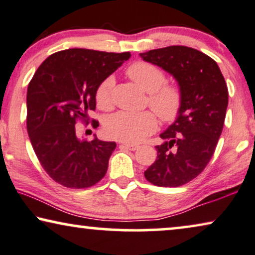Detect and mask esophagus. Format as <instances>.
Returning a JSON list of instances; mask_svg holds the SVG:
<instances>
[{
	"mask_svg": "<svg viewBox=\"0 0 255 255\" xmlns=\"http://www.w3.org/2000/svg\"><path fill=\"white\" fill-rule=\"evenodd\" d=\"M121 146H122V147L127 148V149H130V151H135V149H138V146H137V145H130V144H122Z\"/></svg>",
	"mask_w": 255,
	"mask_h": 255,
	"instance_id": "obj_1",
	"label": "esophagus"
}]
</instances>
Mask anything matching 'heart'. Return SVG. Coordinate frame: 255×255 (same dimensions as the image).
<instances>
[{
    "label": "heart",
    "mask_w": 255,
    "mask_h": 255,
    "mask_svg": "<svg viewBox=\"0 0 255 255\" xmlns=\"http://www.w3.org/2000/svg\"><path fill=\"white\" fill-rule=\"evenodd\" d=\"M127 74L148 93L147 104L162 123L170 124L179 118L184 102L182 87L175 82H166V73L161 68L148 61H135L128 66ZM114 86L115 79L111 75L97 85L94 96L99 109L108 111L113 108ZM154 113L149 110L141 113L118 111L104 122V131L111 139L137 144L158 128Z\"/></svg>",
    "instance_id": "obj_1"
}]
</instances>
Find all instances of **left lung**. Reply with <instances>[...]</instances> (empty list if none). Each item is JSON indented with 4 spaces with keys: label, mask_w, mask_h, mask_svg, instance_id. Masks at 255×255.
<instances>
[{
    "label": "left lung",
    "mask_w": 255,
    "mask_h": 255,
    "mask_svg": "<svg viewBox=\"0 0 255 255\" xmlns=\"http://www.w3.org/2000/svg\"><path fill=\"white\" fill-rule=\"evenodd\" d=\"M145 61L170 73L182 87L179 118L160 137L156 160L145 170L158 187L183 186L203 172L214 155L224 127L229 90L214 59L188 46H167L140 53Z\"/></svg>",
    "instance_id": "1"
}]
</instances>
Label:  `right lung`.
<instances>
[{
	"label": "right lung",
	"instance_id": "add662e5",
	"mask_svg": "<svg viewBox=\"0 0 255 255\" xmlns=\"http://www.w3.org/2000/svg\"><path fill=\"white\" fill-rule=\"evenodd\" d=\"M131 57L87 48L59 51L45 59L26 94V128L41 167L55 182L83 189L106 175L116 142L79 139L76 123L88 125L95 89ZM92 127L99 122L92 120Z\"/></svg>",
	"mask_w": 255,
	"mask_h": 255
}]
</instances>
